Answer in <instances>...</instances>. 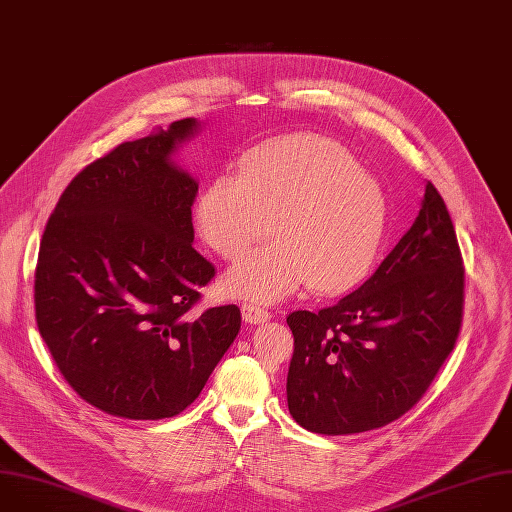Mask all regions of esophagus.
<instances>
[{
  "mask_svg": "<svg viewBox=\"0 0 512 512\" xmlns=\"http://www.w3.org/2000/svg\"><path fill=\"white\" fill-rule=\"evenodd\" d=\"M241 313H243V319L247 323H263L271 317V313L267 309H263L259 303H253V301H247L241 305Z\"/></svg>",
  "mask_w": 512,
  "mask_h": 512,
  "instance_id": "34e87169",
  "label": "esophagus"
}]
</instances>
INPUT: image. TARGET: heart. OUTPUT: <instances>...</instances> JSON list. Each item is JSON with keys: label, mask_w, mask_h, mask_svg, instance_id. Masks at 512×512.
Instances as JSON below:
<instances>
[{"label": "heart", "mask_w": 512, "mask_h": 512, "mask_svg": "<svg viewBox=\"0 0 512 512\" xmlns=\"http://www.w3.org/2000/svg\"><path fill=\"white\" fill-rule=\"evenodd\" d=\"M203 241L223 259L239 261L227 289L275 301L301 285L335 295L370 271L388 225L384 187L356 158L315 134L285 136L255 148L241 175H219L197 205Z\"/></svg>", "instance_id": "b5f03b06"}]
</instances>
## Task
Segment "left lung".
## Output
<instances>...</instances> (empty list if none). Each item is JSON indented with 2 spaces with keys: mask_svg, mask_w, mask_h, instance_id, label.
I'll return each mask as SVG.
<instances>
[{
  "mask_svg": "<svg viewBox=\"0 0 512 512\" xmlns=\"http://www.w3.org/2000/svg\"><path fill=\"white\" fill-rule=\"evenodd\" d=\"M462 309L456 231L428 183L414 225L364 285L317 313L287 315L293 420L333 436L398 420L420 402L454 350Z\"/></svg>",
  "mask_w": 512,
  "mask_h": 512,
  "instance_id": "left-lung-1",
  "label": "left lung"
}]
</instances>
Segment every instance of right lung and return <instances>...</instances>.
<instances>
[{
	"mask_svg": "<svg viewBox=\"0 0 512 512\" xmlns=\"http://www.w3.org/2000/svg\"><path fill=\"white\" fill-rule=\"evenodd\" d=\"M197 126L177 120L90 162L40 243V335L72 390L110 416L181 414L241 329L237 305L193 311L215 265L193 247L199 185L170 154Z\"/></svg>",
	"mask_w": 512,
	"mask_h": 512,
	"instance_id": "right-lung-1",
	"label": "right lung"
}]
</instances>
